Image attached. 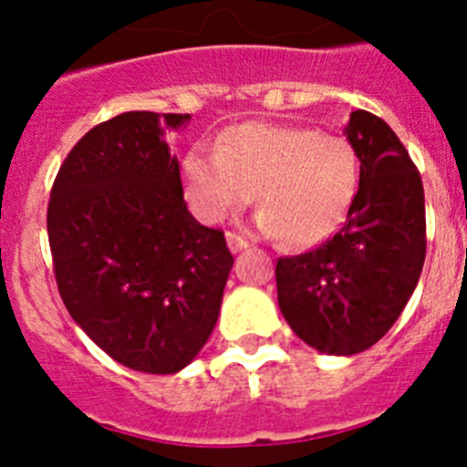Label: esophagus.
<instances>
[{
	"instance_id": "1",
	"label": "esophagus",
	"mask_w": 467,
	"mask_h": 467,
	"mask_svg": "<svg viewBox=\"0 0 467 467\" xmlns=\"http://www.w3.org/2000/svg\"><path fill=\"white\" fill-rule=\"evenodd\" d=\"M226 243H229V250L234 254L243 253V250H247V247H250V243H247L245 238H241L238 234H231V231L226 234Z\"/></svg>"
}]
</instances>
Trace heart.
I'll return each instance as SVG.
<instances>
[{"label": "heart", "mask_w": 467, "mask_h": 467, "mask_svg": "<svg viewBox=\"0 0 467 467\" xmlns=\"http://www.w3.org/2000/svg\"><path fill=\"white\" fill-rule=\"evenodd\" d=\"M184 189L203 222H222L250 205L257 226L292 247L329 238L360 189V156L348 138L306 126L238 123L217 150L196 144L182 161Z\"/></svg>", "instance_id": "b5f03b06"}]
</instances>
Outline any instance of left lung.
<instances>
[{"label":"left lung","mask_w":467,"mask_h":467,"mask_svg":"<svg viewBox=\"0 0 467 467\" xmlns=\"http://www.w3.org/2000/svg\"><path fill=\"white\" fill-rule=\"evenodd\" d=\"M360 189L332 238L275 264L278 306L292 332L327 356L377 344L407 306L426 259L423 182L393 128L350 114Z\"/></svg>","instance_id":"1"}]
</instances>
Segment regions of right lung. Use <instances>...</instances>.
Wrapping results in <instances>:
<instances>
[{
    "label": "right lung",
    "instance_id": "obj_1",
    "mask_svg": "<svg viewBox=\"0 0 467 467\" xmlns=\"http://www.w3.org/2000/svg\"><path fill=\"white\" fill-rule=\"evenodd\" d=\"M189 114L126 111L74 144L48 201L57 292L121 365L175 374L203 348L234 266L224 231L184 203L166 133Z\"/></svg>",
    "mask_w": 467,
    "mask_h": 467
}]
</instances>
